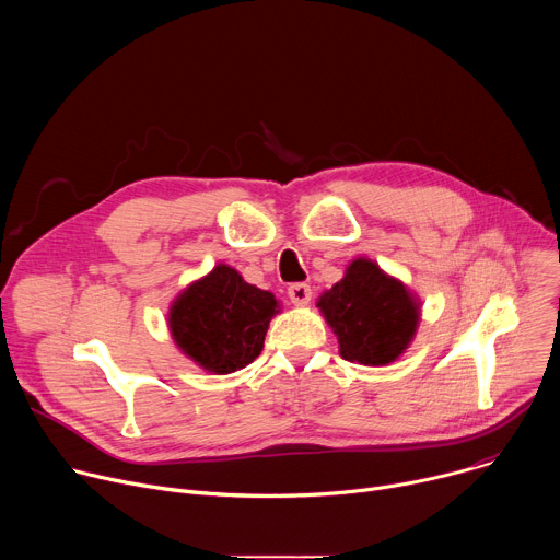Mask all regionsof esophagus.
Masks as SVG:
<instances>
[{
  "instance_id": "esophagus-1",
  "label": "esophagus",
  "mask_w": 560,
  "mask_h": 560,
  "mask_svg": "<svg viewBox=\"0 0 560 560\" xmlns=\"http://www.w3.org/2000/svg\"><path fill=\"white\" fill-rule=\"evenodd\" d=\"M288 296L294 305H305L312 299V288L307 283H290Z\"/></svg>"
}]
</instances>
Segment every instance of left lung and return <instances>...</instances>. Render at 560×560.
<instances>
[{"instance_id":"left-lung-1","label":"left lung","mask_w":560,"mask_h":560,"mask_svg":"<svg viewBox=\"0 0 560 560\" xmlns=\"http://www.w3.org/2000/svg\"><path fill=\"white\" fill-rule=\"evenodd\" d=\"M316 305L339 337L341 357L361 365L401 357L419 324V305L408 288L368 259L352 261Z\"/></svg>"}]
</instances>
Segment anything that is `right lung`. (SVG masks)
<instances>
[{
    "mask_svg": "<svg viewBox=\"0 0 560 560\" xmlns=\"http://www.w3.org/2000/svg\"><path fill=\"white\" fill-rule=\"evenodd\" d=\"M275 312V294L246 283L221 264L177 296L171 332L184 354L203 370L230 374L261 354Z\"/></svg>",
    "mask_w": 560,
    "mask_h": 560,
    "instance_id": "obj_1",
    "label": "right lung"
}]
</instances>
